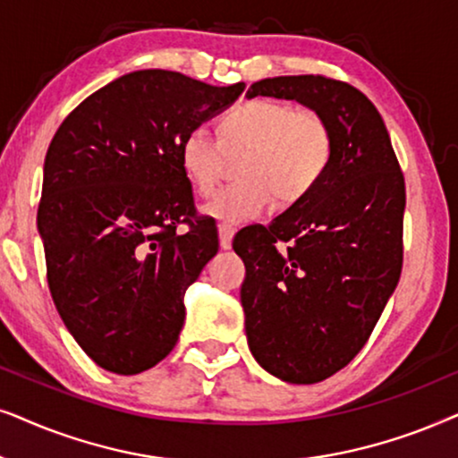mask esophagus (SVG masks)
Returning a JSON list of instances; mask_svg holds the SVG:
<instances>
[{"instance_id":"34e87169","label":"esophagus","mask_w":458,"mask_h":458,"mask_svg":"<svg viewBox=\"0 0 458 458\" xmlns=\"http://www.w3.org/2000/svg\"><path fill=\"white\" fill-rule=\"evenodd\" d=\"M233 239H234V228H233V225L219 224V247L230 249V247H233Z\"/></svg>"}]
</instances>
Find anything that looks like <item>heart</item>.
Segmentation results:
<instances>
[{
    "label": "heart",
    "mask_w": 458,
    "mask_h": 458,
    "mask_svg": "<svg viewBox=\"0 0 458 458\" xmlns=\"http://www.w3.org/2000/svg\"><path fill=\"white\" fill-rule=\"evenodd\" d=\"M333 130L314 108L289 102L251 100L219 123V138L192 127L180 142V165L200 197L216 191L225 152L242 155L241 180L216 192L205 213L219 222L245 224L272 209L274 200L293 205L325 178L333 158Z\"/></svg>",
    "instance_id": "b5f03b06"
}]
</instances>
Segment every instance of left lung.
Segmentation results:
<instances>
[{
  "mask_svg": "<svg viewBox=\"0 0 458 458\" xmlns=\"http://www.w3.org/2000/svg\"><path fill=\"white\" fill-rule=\"evenodd\" d=\"M314 108L333 130L325 178L270 225L234 236L249 350L286 383L325 381L367 344L402 272L406 188L379 111L325 75L261 79L247 98Z\"/></svg>",
  "mask_w": 458,
  "mask_h": 458,
  "instance_id": "1",
  "label": "left lung"
}]
</instances>
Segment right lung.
I'll use <instances>...</instances> for the list:
<instances>
[{
	"label": "right lung",
	"mask_w": 458,
	"mask_h": 458,
	"mask_svg": "<svg viewBox=\"0 0 458 458\" xmlns=\"http://www.w3.org/2000/svg\"><path fill=\"white\" fill-rule=\"evenodd\" d=\"M242 89L133 71L85 98L52 138L38 209L47 286L98 367L138 375L178 344L184 293L219 247L216 222L197 216L180 142Z\"/></svg>",
	"instance_id": "obj_1"
}]
</instances>
